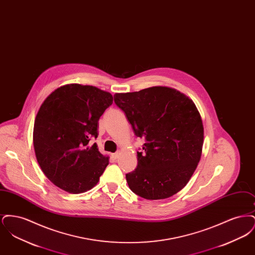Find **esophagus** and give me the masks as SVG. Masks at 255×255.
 <instances>
[{"mask_svg": "<svg viewBox=\"0 0 255 255\" xmlns=\"http://www.w3.org/2000/svg\"><path fill=\"white\" fill-rule=\"evenodd\" d=\"M120 156H121V152H117V153L113 154V158H115V159L120 158Z\"/></svg>", "mask_w": 255, "mask_h": 255, "instance_id": "1", "label": "esophagus"}]
</instances>
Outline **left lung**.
<instances>
[{"label": "left lung", "mask_w": 255, "mask_h": 255, "mask_svg": "<svg viewBox=\"0 0 255 255\" xmlns=\"http://www.w3.org/2000/svg\"><path fill=\"white\" fill-rule=\"evenodd\" d=\"M116 105L126 115L133 133L145 143L137 166L126 174L134 194L162 200L189 182L200 161L204 126L194 102L168 87L116 94Z\"/></svg>", "instance_id": "1"}]
</instances>
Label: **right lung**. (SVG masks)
Listing matches in <instances>:
<instances>
[{
  "instance_id": "add662e5",
  "label": "right lung",
  "mask_w": 255,
  "mask_h": 255,
  "mask_svg": "<svg viewBox=\"0 0 255 255\" xmlns=\"http://www.w3.org/2000/svg\"><path fill=\"white\" fill-rule=\"evenodd\" d=\"M113 97L94 86L68 84L52 92L37 113L33 145L46 177L61 189L78 194L92 189L109 164L97 143L98 121Z\"/></svg>"
}]
</instances>
